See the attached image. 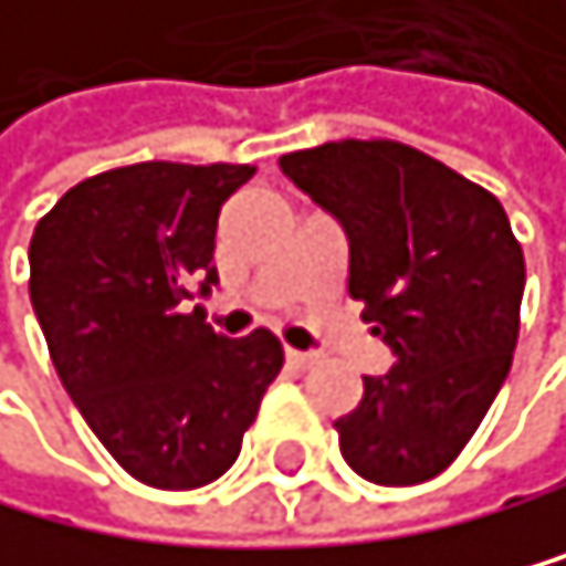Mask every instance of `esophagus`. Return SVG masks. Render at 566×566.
Instances as JSON below:
<instances>
[{"label": "esophagus", "mask_w": 566, "mask_h": 566, "mask_svg": "<svg viewBox=\"0 0 566 566\" xmlns=\"http://www.w3.org/2000/svg\"><path fill=\"white\" fill-rule=\"evenodd\" d=\"M285 360H289V367H295V370H310L313 364H317V353H303V349H285Z\"/></svg>", "instance_id": "obj_1"}]
</instances>
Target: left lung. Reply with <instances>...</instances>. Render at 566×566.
Masks as SVG:
<instances>
[{
	"instance_id": "obj_1",
	"label": "left lung",
	"mask_w": 566,
	"mask_h": 566,
	"mask_svg": "<svg viewBox=\"0 0 566 566\" xmlns=\"http://www.w3.org/2000/svg\"><path fill=\"white\" fill-rule=\"evenodd\" d=\"M281 170L346 228L349 295L396 356L335 421L342 457L374 485H421L460 457L510 374L521 242L492 192L392 138L324 142Z\"/></svg>"
}]
</instances>
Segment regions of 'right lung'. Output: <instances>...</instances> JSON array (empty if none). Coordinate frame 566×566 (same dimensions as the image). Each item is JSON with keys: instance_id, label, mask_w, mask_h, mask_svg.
Here are the masks:
<instances>
[{"instance_id": "obj_1", "label": "right lung", "mask_w": 566, "mask_h": 566, "mask_svg": "<svg viewBox=\"0 0 566 566\" xmlns=\"http://www.w3.org/2000/svg\"><path fill=\"white\" fill-rule=\"evenodd\" d=\"M249 164H132L74 185L31 234V306L66 396L142 485H210L239 460L281 342L217 335V217Z\"/></svg>"}]
</instances>
